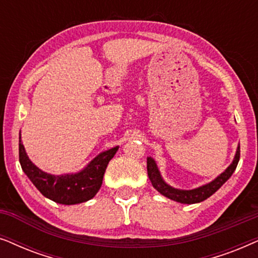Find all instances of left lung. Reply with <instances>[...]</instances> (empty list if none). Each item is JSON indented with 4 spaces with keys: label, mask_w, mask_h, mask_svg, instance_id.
Masks as SVG:
<instances>
[{
    "label": "left lung",
    "mask_w": 258,
    "mask_h": 258,
    "mask_svg": "<svg viewBox=\"0 0 258 258\" xmlns=\"http://www.w3.org/2000/svg\"><path fill=\"white\" fill-rule=\"evenodd\" d=\"M238 161H239V146L237 147V149H236L234 160H232L230 165H229V167L225 169L222 174L218 175L217 177L213 179L211 182L207 183V184H203L199 186V188H195L191 190L177 189V188H174V186H171L170 184H168V183L163 179V177H162L160 169H158L156 164V161H155L151 156L147 157V170H148V176H149L151 184H153L154 188L156 189L161 195L168 197V199H170L172 201H176V202L178 203L194 204V203L202 202V201L207 200L208 197H210L213 194L216 192L217 190L231 177V175L234 174L235 169L238 164Z\"/></svg>",
    "instance_id": "8db88e82"
}]
</instances>
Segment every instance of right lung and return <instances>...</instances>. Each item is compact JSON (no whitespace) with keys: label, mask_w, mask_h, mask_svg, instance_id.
Returning a JSON list of instances; mask_svg holds the SVG:
<instances>
[{"label":"right lung","mask_w":258,"mask_h":258,"mask_svg":"<svg viewBox=\"0 0 258 258\" xmlns=\"http://www.w3.org/2000/svg\"><path fill=\"white\" fill-rule=\"evenodd\" d=\"M117 150L118 147H114L102 151L77 172L54 175L43 171L30 161L21 140L20 132V163L24 174L44 197L66 206L87 202L96 195L102 185L109 161Z\"/></svg>","instance_id":"right-lung-1"}]
</instances>
